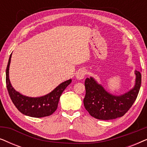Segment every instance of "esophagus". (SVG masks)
Masks as SVG:
<instances>
[{"mask_svg":"<svg viewBox=\"0 0 147 147\" xmlns=\"http://www.w3.org/2000/svg\"><path fill=\"white\" fill-rule=\"evenodd\" d=\"M86 74H87V71H86V69H82L79 70L77 73V74H76V78L79 80H82V79H84Z\"/></svg>","mask_w":147,"mask_h":147,"instance_id":"34e87169","label":"esophagus"}]
</instances>
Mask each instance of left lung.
Returning a JSON list of instances; mask_svg holds the SVG:
<instances>
[{
    "label": "left lung",
    "instance_id": "left-lung-1",
    "mask_svg": "<svg viewBox=\"0 0 147 147\" xmlns=\"http://www.w3.org/2000/svg\"><path fill=\"white\" fill-rule=\"evenodd\" d=\"M135 84L129 91L116 96L109 93L94 78L85 80L84 107L94 118L112 120L124 116L134 104L141 85V74L135 70Z\"/></svg>",
    "mask_w": 147,
    "mask_h": 147
}]
</instances>
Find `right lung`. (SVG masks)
I'll return each instance as SVG.
<instances>
[{"label": "right lung", "instance_id": "obj_1", "mask_svg": "<svg viewBox=\"0 0 147 147\" xmlns=\"http://www.w3.org/2000/svg\"><path fill=\"white\" fill-rule=\"evenodd\" d=\"M12 53L10 55L6 70V84L11 99L16 108L26 116L34 118H41L51 115L57 110L60 96L64 90L71 82L69 79L62 82L53 91L41 97H29L16 91L9 80V66Z\"/></svg>", "mask_w": 147, "mask_h": 147}]
</instances>
